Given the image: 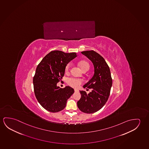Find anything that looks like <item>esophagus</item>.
<instances>
[{
	"label": "esophagus",
	"mask_w": 149,
	"mask_h": 149,
	"mask_svg": "<svg viewBox=\"0 0 149 149\" xmlns=\"http://www.w3.org/2000/svg\"><path fill=\"white\" fill-rule=\"evenodd\" d=\"M74 91H75V92H78V90L75 89L74 90Z\"/></svg>",
	"instance_id": "1"
}]
</instances>
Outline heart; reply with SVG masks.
<instances>
[{
    "label": "heart",
    "mask_w": 149,
    "mask_h": 149,
    "mask_svg": "<svg viewBox=\"0 0 149 149\" xmlns=\"http://www.w3.org/2000/svg\"><path fill=\"white\" fill-rule=\"evenodd\" d=\"M78 65L82 71H88L89 69V64L86 61H80L78 62ZM70 68H71V64L68 63L65 66V72L66 73L69 72V71L70 70ZM67 83L71 87L73 88H77L79 85L81 84L82 81L79 79L71 78H69L67 80Z\"/></svg>",
    "instance_id": "heart-1"
}]
</instances>
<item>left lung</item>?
Segmentation results:
<instances>
[{"mask_svg": "<svg viewBox=\"0 0 149 149\" xmlns=\"http://www.w3.org/2000/svg\"><path fill=\"white\" fill-rule=\"evenodd\" d=\"M92 62L94 66V75L89 81L83 86L87 90L92 91L87 94L79 91L81 98L77 102L80 111L87 113H92L99 111L107 102L112 87V78L110 69L105 59L93 50L81 52Z\"/></svg>", "mask_w": 149, "mask_h": 149, "instance_id": "obj_1", "label": "left lung"}]
</instances>
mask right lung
I'll return each mask as SVG.
<instances>
[{
	"label": "right lung",
	"mask_w": 149,
	"mask_h": 149,
	"mask_svg": "<svg viewBox=\"0 0 149 149\" xmlns=\"http://www.w3.org/2000/svg\"><path fill=\"white\" fill-rule=\"evenodd\" d=\"M77 56V53L52 51L37 66L33 79L34 94L40 104L48 111L57 112L66 106L67 100L74 93L73 88H61L57 83L64 76L66 65Z\"/></svg>",
	"instance_id": "right-lung-1"
}]
</instances>
